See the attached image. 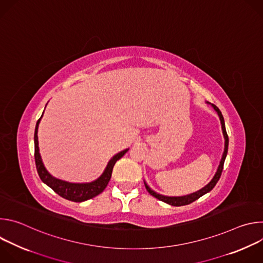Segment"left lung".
Returning a JSON list of instances; mask_svg holds the SVG:
<instances>
[{"instance_id": "left-lung-1", "label": "left lung", "mask_w": 263, "mask_h": 263, "mask_svg": "<svg viewBox=\"0 0 263 263\" xmlns=\"http://www.w3.org/2000/svg\"><path fill=\"white\" fill-rule=\"evenodd\" d=\"M212 107L215 109V111L217 112V115L219 117V120H220V123H221V129H222V133H223V136H224V151H223V154H222V157H221V160L219 162V165H218V168L213 177V179L210 181V183H208L205 187H203L202 190H200L199 192L197 193H194L192 195H189V196H184V197H164V196H161V195H158L156 194L155 192H153L149 187L144 183L145 185V189L146 191L148 192V194L153 196L154 198L158 199L159 201H162L166 204H170L172 206H184V205H189L193 202H195L196 200L200 199L202 196H204L205 194L209 193L213 187L215 186V184L217 183V181L219 180L220 178V175H221V172H222V168H223V162H224V159H226V156H227V153H228V145H229V138H228V134H227V131H226V128H224V121H223V118H222V115L220 110L214 105L212 104Z\"/></svg>"}]
</instances>
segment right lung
<instances>
[{
  "instance_id": "add662e5",
  "label": "right lung",
  "mask_w": 263,
  "mask_h": 263,
  "mask_svg": "<svg viewBox=\"0 0 263 263\" xmlns=\"http://www.w3.org/2000/svg\"><path fill=\"white\" fill-rule=\"evenodd\" d=\"M43 117V116H42ZM41 117V119H42ZM41 119L37 121L36 127H35V133H34V158H35V164H36V170L37 173H39L40 178L44 183H46L49 187L57 194L60 197H62L65 200L71 201V202H83L89 199L95 198L96 196L100 195L105 189L106 186L111 178L112 170H114V166L116 162L121 159L127 152L128 148L125 149V151L120 152L116 156H114L109 162L102 174V176L97 179L93 182L90 183H84V184H77V183H68L65 181L58 180L54 177H52L46 167L43 164L41 155H40V148H39V137H37V129H39V124Z\"/></svg>"
}]
</instances>
